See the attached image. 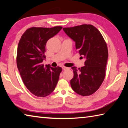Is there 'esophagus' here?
I'll list each match as a JSON object with an SVG mask.
<instances>
[{"label": "esophagus", "mask_w": 128, "mask_h": 128, "mask_svg": "<svg viewBox=\"0 0 128 128\" xmlns=\"http://www.w3.org/2000/svg\"><path fill=\"white\" fill-rule=\"evenodd\" d=\"M68 68H67V67H66V66H62V69L63 70H66V69H68Z\"/></svg>", "instance_id": "obj_1"}]
</instances>
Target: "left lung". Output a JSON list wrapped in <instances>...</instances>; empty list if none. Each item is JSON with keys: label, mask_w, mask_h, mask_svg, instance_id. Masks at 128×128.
<instances>
[{"label": "left lung", "mask_w": 128, "mask_h": 128, "mask_svg": "<svg viewBox=\"0 0 128 128\" xmlns=\"http://www.w3.org/2000/svg\"><path fill=\"white\" fill-rule=\"evenodd\" d=\"M66 35L76 42V48L85 66L72 67L74 77L70 80L72 89L82 96L96 92L104 81L108 57L107 44L100 32L92 25L84 24L64 28Z\"/></svg>", "instance_id": "1"}]
</instances>
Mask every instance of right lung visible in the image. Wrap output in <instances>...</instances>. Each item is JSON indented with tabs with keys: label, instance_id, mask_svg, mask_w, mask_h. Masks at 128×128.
<instances>
[{
	"label": "right lung",
	"instance_id": "right-lung-1",
	"mask_svg": "<svg viewBox=\"0 0 128 128\" xmlns=\"http://www.w3.org/2000/svg\"><path fill=\"white\" fill-rule=\"evenodd\" d=\"M62 26L51 28L33 27L21 36L17 52V66L22 81L30 92L38 97H45L55 88L62 70L42 64L46 59L45 46L49 39L57 34Z\"/></svg>",
	"mask_w": 128,
	"mask_h": 128
}]
</instances>
